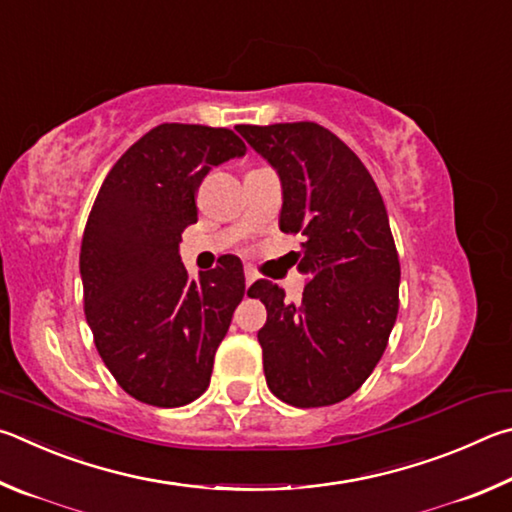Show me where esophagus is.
Wrapping results in <instances>:
<instances>
[{
  "label": "esophagus",
  "mask_w": 512,
  "mask_h": 512,
  "mask_svg": "<svg viewBox=\"0 0 512 512\" xmlns=\"http://www.w3.org/2000/svg\"><path fill=\"white\" fill-rule=\"evenodd\" d=\"M254 281H256V272L251 270V267L247 265V267H245V285H247V288H249V285L254 283Z\"/></svg>",
  "instance_id": "1"
}]
</instances>
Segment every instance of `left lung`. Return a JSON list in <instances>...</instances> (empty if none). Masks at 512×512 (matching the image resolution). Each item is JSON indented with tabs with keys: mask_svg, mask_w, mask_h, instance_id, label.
<instances>
[{
	"mask_svg": "<svg viewBox=\"0 0 512 512\" xmlns=\"http://www.w3.org/2000/svg\"><path fill=\"white\" fill-rule=\"evenodd\" d=\"M281 179L279 227L301 233V303L270 281L251 299L267 308L258 330L267 387L292 407H326L362 387L398 317L400 261L382 195L360 157L317 123L236 125Z\"/></svg>",
	"mask_w": 512,
	"mask_h": 512,
	"instance_id": "obj_1",
	"label": "left lung"
}]
</instances>
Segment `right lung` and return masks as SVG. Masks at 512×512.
<instances>
[{
    "mask_svg": "<svg viewBox=\"0 0 512 512\" xmlns=\"http://www.w3.org/2000/svg\"><path fill=\"white\" fill-rule=\"evenodd\" d=\"M247 152L238 134L164 123L125 150L89 213L80 279L98 355L119 387L152 407H182L211 382L213 357L245 297L236 256L188 279L179 242L197 222V186Z\"/></svg>",
    "mask_w": 512,
    "mask_h": 512,
    "instance_id": "1",
    "label": "right lung"
}]
</instances>
